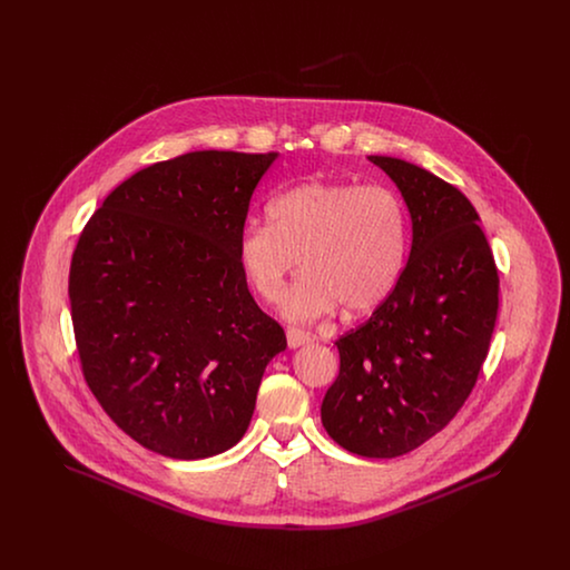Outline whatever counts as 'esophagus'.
<instances>
[{
  "mask_svg": "<svg viewBox=\"0 0 570 570\" xmlns=\"http://www.w3.org/2000/svg\"><path fill=\"white\" fill-rule=\"evenodd\" d=\"M286 342H288V348H301V346L309 344V335H305L298 328H288L286 331Z\"/></svg>",
  "mask_w": 570,
  "mask_h": 570,
  "instance_id": "1",
  "label": "esophagus"
}]
</instances>
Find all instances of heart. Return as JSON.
<instances>
[{
	"label": "heart",
	"instance_id": "heart-1",
	"mask_svg": "<svg viewBox=\"0 0 570 570\" xmlns=\"http://www.w3.org/2000/svg\"><path fill=\"white\" fill-rule=\"evenodd\" d=\"M269 224H247L239 265L254 293L273 301L295 265L303 269L279 298V314L312 323L335 312L367 314L395 291L404 269L406 209L384 186L303 181L273 196Z\"/></svg>",
	"mask_w": 570,
	"mask_h": 570
}]
</instances>
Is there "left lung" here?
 Masks as SVG:
<instances>
[{"mask_svg":"<svg viewBox=\"0 0 570 570\" xmlns=\"http://www.w3.org/2000/svg\"><path fill=\"white\" fill-rule=\"evenodd\" d=\"M402 191L412 244L391 297L335 342L340 376L321 419L346 451L391 460L438 434L463 406L498 316V272L481 217L416 164L367 156Z\"/></svg>","mask_w":570,"mask_h":570,"instance_id":"obj_1","label":"left lung"}]
</instances>
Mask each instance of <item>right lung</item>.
Wrapping results in <instances>:
<instances>
[{"instance_id":"right-lung-1","label":"right lung","mask_w":570,"mask_h":570,"mask_svg":"<svg viewBox=\"0 0 570 570\" xmlns=\"http://www.w3.org/2000/svg\"><path fill=\"white\" fill-rule=\"evenodd\" d=\"M275 160L191 151L147 166L110 191L75 249L68 295L85 380L117 428L164 458L235 446L286 351L237 254Z\"/></svg>"}]
</instances>
